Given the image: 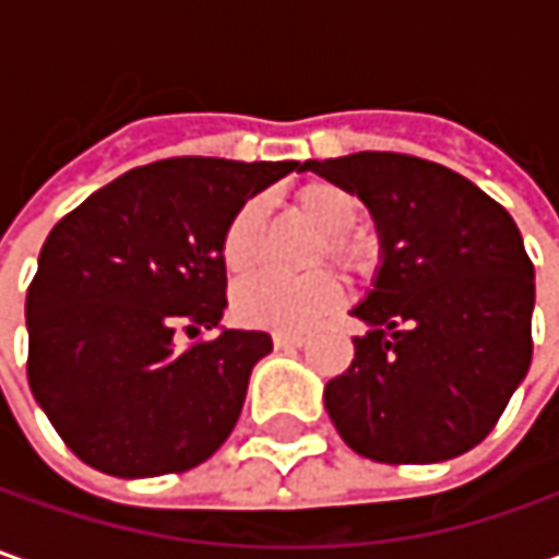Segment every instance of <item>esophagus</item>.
Listing matches in <instances>:
<instances>
[{"label":"esophagus","mask_w":559,"mask_h":559,"mask_svg":"<svg viewBox=\"0 0 559 559\" xmlns=\"http://www.w3.org/2000/svg\"><path fill=\"white\" fill-rule=\"evenodd\" d=\"M308 342V335L301 333H276L273 335V345L276 348H301Z\"/></svg>","instance_id":"34e87169"}]
</instances>
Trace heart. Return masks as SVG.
I'll list each match as a JSON object with an SVG mask.
<instances>
[{"instance_id":"obj_1","label":"heart","mask_w":559,"mask_h":559,"mask_svg":"<svg viewBox=\"0 0 559 559\" xmlns=\"http://www.w3.org/2000/svg\"><path fill=\"white\" fill-rule=\"evenodd\" d=\"M292 207L305 224L323 236L317 258H330L345 273H355V276L373 270V239L352 229L360 217V202L345 186L320 183V180L301 186L292 199ZM261 221H264L261 202H246L229 217L221 236V261L226 273L239 276L258 261ZM338 298H342V286L330 270H317L298 280L258 273L236 286L233 313L246 326L273 330V333H298L333 311Z\"/></svg>"}]
</instances>
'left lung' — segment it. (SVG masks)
<instances>
[{
  "label": "left lung",
  "mask_w": 559,
  "mask_h": 559,
  "mask_svg": "<svg viewBox=\"0 0 559 559\" xmlns=\"http://www.w3.org/2000/svg\"><path fill=\"white\" fill-rule=\"evenodd\" d=\"M367 204L379 233L355 360L323 389L345 444L379 463H439L495 429L532 364L535 267L501 204L397 152L305 162Z\"/></svg>",
  "instance_id": "1"
}]
</instances>
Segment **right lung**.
Instances as JSON below:
<instances>
[{
	"instance_id": "add662e5",
	"label": "right lung",
	"mask_w": 559,
	"mask_h": 559,
	"mask_svg": "<svg viewBox=\"0 0 559 559\" xmlns=\"http://www.w3.org/2000/svg\"><path fill=\"white\" fill-rule=\"evenodd\" d=\"M292 170L301 164L167 158L127 170L55 224L27 289V379L80 461L148 479L224 444L273 342L221 326V236ZM202 329L218 335L182 342Z\"/></svg>"
}]
</instances>
